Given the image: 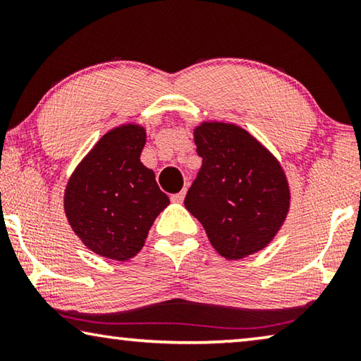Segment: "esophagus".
I'll return each instance as SVG.
<instances>
[{
	"instance_id": "1",
	"label": "esophagus",
	"mask_w": 361,
	"mask_h": 361,
	"mask_svg": "<svg viewBox=\"0 0 361 361\" xmlns=\"http://www.w3.org/2000/svg\"><path fill=\"white\" fill-rule=\"evenodd\" d=\"M185 194H186V191H185V189H183V191L173 194L170 199H172V202H175V204H181L183 199H185Z\"/></svg>"
}]
</instances>
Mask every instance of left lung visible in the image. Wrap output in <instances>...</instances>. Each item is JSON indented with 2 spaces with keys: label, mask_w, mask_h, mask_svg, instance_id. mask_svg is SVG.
I'll use <instances>...</instances> for the list:
<instances>
[{
  "label": "left lung",
  "mask_w": 361,
  "mask_h": 361,
  "mask_svg": "<svg viewBox=\"0 0 361 361\" xmlns=\"http://www.w3.org/2000/svg\"><path fill=\"white\" fill-rule=\"evenodd\" d=\"M202 167L185 207L202 223L210 243L228 259L264 248L290 209L288 181L271 152L247 130L204 122L194 130Z\"/></svg>",
  "instance_id": "left-lung-1"
}]
</instances>
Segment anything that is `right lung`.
<instances>
[{
	"mask_svg": "<svg viewBox=\"0 0 361 361\" xmlns=\"http://www.w3.org/2000/svg\"><path fill=\"white\" fill-rule=\"evenodd\" d=\"M145 142L143 127H116L84 157L66 186L65 213L73 231L85 247L109 259L135 256L170 204L154 172L140 162Z\"/></svg>",
	"mask_w": 361,
	"mask_h": 361,
	"instance_id": "right-lung-1",
	"label": "right lung"
}]
</instances>
